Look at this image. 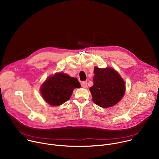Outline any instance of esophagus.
<instances>
[{
	"instance_id": "34e87169",
	"label": "esophagus",
	"mask_w": 159,
	"mask_h": 159,
	"mask_svg": "<svg viewBox=\"0 0 159 159\" xmlns=\"http://www.w3.org/2000/svg\"><path fill=\"white\" fill-rule=\"evenodd\" d=\"M81 86L83 87V88H86L87 86V82L86 81H83L81 83Z\"/></svg>"
}]
</instances>
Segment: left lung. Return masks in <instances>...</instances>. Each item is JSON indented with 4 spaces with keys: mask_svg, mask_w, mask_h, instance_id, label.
Returning <instances> with one entry per match:
<instances>
[{
    "mask_svg": "<svg viewBox=\"0 0 159 159\" xmlns=\"http://www.w3.org/2000/svg\"><path fill=\"white\" fill-rule=\"evenodd\" d=\"M94 85L90 87L93 102L107 108L116 104L123 97L125 84L123 79L112 68L99 69L95 66Z\"/></svg>",
    "mask_w": 159,
    "mask_h": 159,
    "instance_id": "8db88e82",
    "label": "left lung"
}]
</instances>
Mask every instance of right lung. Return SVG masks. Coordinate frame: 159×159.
<instances>
[{"label": "right lung", "instance_id": "add662e5", "mask_svg": "<svg viewBox=\"0 0 159 159\" xmlns=\"http://www.w3.org/2000/svg\"><path fill=\"white\" fill-rule=\"evenodd\" d=\"M80 84L76 78L62 72L49 77L40 88L43 98L49 104L60 106L69 100L75 88Z\"/></svg>", "mask_w": 159, "mask_h": 159}]
</instances>
